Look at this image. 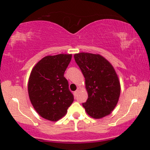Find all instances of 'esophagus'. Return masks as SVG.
I'll return each instance as SVG.
<instances>
[{
  "instance_id": "esophagus-1",
  "label": "esophagus",
  "mask_w": 150,
  "mask_h": 150,
  "mask_svg": "<svg viewBox=\"0 0 150 150\" xmlns=\"http://www.w3.org/2000/svg\"><path fill=\"white\" fill-rule=\"evenodd\" d=\"M79 92H80V90H79V89H77V90L75 91V92H74V93H75V95H77V94H78Z\"/></svg>"
}]
</instances>
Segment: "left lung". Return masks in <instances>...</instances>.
<instances>
[{
  "instance_id": "1",
  "label": "left lung",
  "mask_w": 150,
  "mask_h": 150,
  "mask_svg": "<svg viewBox=\"0 0 150 150\" xmlns=\"http://www.w3.org/2000/svg\"><path fill=\"white\" fill-rule=\"evenodd\" d=\"M74 58L85 78L88 99L82 106L86 112L96 119L109 115L120 94V81L112 65L99 54L82 52Z\"/></svg>"
}]
</instances>
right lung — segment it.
I'll return each mask as SVG.
<instances>
[{"instance_id": "1", "label": "right lung", "mask_w": 150, "mask_h": 150, "mask_svg": "<svg viewBox=\"0 0 150 150\" xmlns=\"http://www.w3.org/2000/svg\"><path fill=\"white\" fill-rule=\"evenodd\" d=\"M72 54L47 56L34 65L28 82L31 103L42 118L57 121L67 113L74 97L64 73Z\"/></svg>"}]
</instances>
